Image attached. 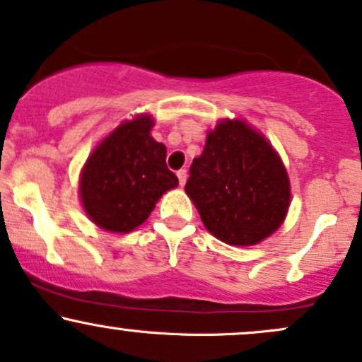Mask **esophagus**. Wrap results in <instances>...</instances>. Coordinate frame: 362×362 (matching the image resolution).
Instances as JSON below:
<instances>
[{
	"label": "esophagus",
	"instance_id": "esophagus-1",
	"mask_svg": "<svg viewBox=\"0 0 362 362\" xmlns=\"http://www.w3.org/2000/svg\"><path fill=\"white\" fill-rule=\"evenodd\" d=\"M177 177H178V182H180V185H185V182H187V170L185 168L178 170Z\"/></svg>",
	"mask_w": 362,
	"mask_h": 362
}]
</instances>
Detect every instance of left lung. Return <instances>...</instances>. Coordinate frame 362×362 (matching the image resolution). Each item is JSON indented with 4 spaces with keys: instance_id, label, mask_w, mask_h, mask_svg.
Masks as SVG:
<instances>
[{
    "instance_id": "obj_1",
    "label": "left lung",
    "mask_w": 362,
    "mask_h": 362,
    "mask_svg": "<svg viewBox=\"0 0 362 362\" xmlns=\"http://www.w3.org/2000/svg\"><path fill=\"white\" fill-rule=\"evenodd\" d=\"M185 192L209 233L254 245L284 223L291 206L287 170L263 134L244 120H221L194 158Z\"/></svg>"
}]
</instances>
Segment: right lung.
I'll use <instances>...</instances> for the list:
<instances>
[{
  "label": "right lung",
  "mask_w": 362,
  "mask_h": 362,
  "mask_svg": "<svg viewBox=\"0 0 362 362\" xmlns=\"http://www.w3.org/2000/svg\"><path fill=\"white\" fill-rule=\"evenodd\" d=\"M154 120L137 115L122 122L87 158L81 173V201L87 216L103 230L132 232L148 220L178 178L166 166V148L151 137Z\"/></svg>",
  "instance_id": "right-lung-1"
}]
</instances>
